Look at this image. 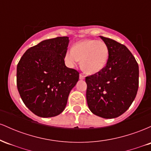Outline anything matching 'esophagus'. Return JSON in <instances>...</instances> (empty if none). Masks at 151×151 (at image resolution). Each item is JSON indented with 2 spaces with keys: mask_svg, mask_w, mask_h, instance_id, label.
<instances>
[{
  "mask_svg": "<svg viewBox=\"0 0 151 151\" xmlns=\"http://www.w3.org/2000/svg\"><path fill=\"white\" fill-rule=\"evenodd\" d=\"M84 78H85V77H84V76L82 74H79V79H81V80H83V79H84Z\"/></svg>",
  "mask_w": 151,
  "mask_h": 151,
  "instance_id": "obj_1",
  "label": "esophagus"
}]
</instances>
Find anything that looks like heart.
<instances>
[{
	"mask_svg": "<svg viewBox=\"0 0 151 151\" xmlns=\"http://www.w3.org/2000/svg\"><path fill=\"white\" fill-rule=\"evenodd\" d=\"M109 55V47L104 42L86 39L75 43L72 49L66 52L65 61L69 67H73L80 60L81 70L88 74H94L106 67Z\"/></svg>",
	"mask_w": 151,
	"mask_h": 151,
	"instance_id": "b5f03b06",
	"label": "heart"
}]
</instances>
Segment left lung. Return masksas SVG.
<instances>
[{
  "label": "left lung",
  "mask_w": 151,
  "mask_h": 151,
  "mask_svg": "<svg viewBox=\"0 0 151 151\" xmlns=\"http://www.w3.org/2000/svg\"><path fill=\"white\" fill-rule=\"evenodd\" d=\"M109 50L108 62L101 72L86 77V101L91 112L104 119L119 117L136 96L139 70L129 50L114 40L100 36Z\"/></svg>",
  "instance_id": "obj_1"
}]
</instances>
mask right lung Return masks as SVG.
<instances>
[{"mask_svg": "<svg viewBox=\"0 0 151 151\" xmlns=\"http://www.w3.org/2000/svg\"><path fill=\"white\" fill-rule=\"evenodd\" d=\"M70 40L58 37L29 48L17 66V87L22 101L40 117L59 115L79 73L66 67L65 55Z\"/></svg>", "mask_w": 151, "mask_h": 151, "instance_id": "add662e5", "label": "right lung"}]
</instances>
